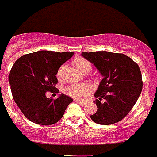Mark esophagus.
I'll return each mask as SVG.
<instances>
[{"label": "esophagus", "mask_w": 157, "mask_h": 157, "mask_svg": "<svg viewBox=\"0 0 157 157\" xmlns=\"http://www.w3.org/2000/svg\"><path fill=\"white\" fill-rule=\"evenodd\" d=\"M77 103H79L80 105H81V106H84V105L86 104V102H84V101H80V100H75Z\"/></svg>", "instance_id": "1"}]
</instances>
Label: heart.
Instances as JSON below:
<instances>
[{
	"instance_id": "heart-1",
	"label": "heart",
	"mask_w": 157,
	"mask_h": 157,
	"mask_svg": "<svg viewBox=\"0 0 157 157\" xmlns=\"http://www.w3.org/2000/svg\"><path fill=\"white\" fill-rule=\"evenodd\" d=\"M72 64L82 73H88L90 71L91 65L90 62L82 57H76L72 60ZM64 67L61 66L58 69L56 73L57 78L61 80L63 78ZM90 90V86L87 84H81V85H70L66 86L63 90V92L67 95H69L74 98H82L86 95V93Z\"/></svg>"
}]
</instances>
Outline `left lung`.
I'll list each match as a JSON object with an SVG mask.
<instances>
[{"label": "left lung", "instance_id": "8db88e82", "mask_svg": "<svg viewBox=\"0 0 157 157\" xmlns=\"http://www.w3.org/2000/svg\"><path fill=\"white\" fill-rule=\"evenodd\" d=\"M82 56L94 64L103 76L95 96L98 110L91 115L94 122L112 124L130 112L143 89L139 65L124 54L107 51L83 52ZM103 99L104 102H102Z\"/></svg>", "mask_w": 157, "mask_h": 157}]
</instances>
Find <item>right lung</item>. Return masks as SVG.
Wrapping results in <instances>:
<instances>
[{"instance_id":"obj_1","label":"right lung","mask_w":157,"mask_h":157,"mask_svg":"<svg viewBox=\"0 0 157 157\" xmlns=\"http://www.w3.org/2000/svg\"><path fill=\"white\" fill-rule=\"evenodd\" d=\"M73 52L40 50L24 54L12 67L9 82L14 102L23 114L33 123L54 124L60 121L72 98L61 94L54 99L46 92L59 93L56 73Z\"/></svg>"}]
</instances>
